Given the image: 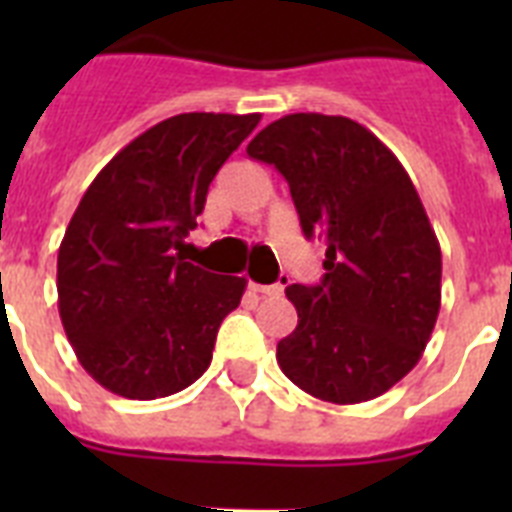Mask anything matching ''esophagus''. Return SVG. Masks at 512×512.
<instances>
[{
    "instance_id": "esophagus-1",
    "label": "esophagus",
    "mask_w": 512,
    "mask_h": 512,
    "mask_svg": "<svg viewBox=\"0 0 512 512\" xmlns=\"http://www.w3.org/2000/svg\"><path fill=\"white\" fill-rule=\"evenodd\" d=\"M249 289L257 292V295L265 297H279L284 292V284H257V281H249Z\"/></svg>"
}]
</instances>
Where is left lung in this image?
I'll return each mask as SVG.
<instances>
[{"label": "left lung", "mask_w": 512, "mask_h": 512, "mask_svg": "<svg viewBox=\"0 0 512 512\" xmlns=\"http://www.w3.org/2000/svg\"><path fill=\"white\" fill-rule=\"evenodd\" d=\"M287 177L308 239L327 244L324 279L292 284L297 327L281 372L329 404L372 401L422 358L441 308V247L396 154L348 116L289 114L247 146Z\"/></svg>", "instance_id": "8db88e82"}]
</instances>
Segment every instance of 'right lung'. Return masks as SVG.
Listing matches in <instances>:
<instances>
[{
	"label": "right lung",
	"mask_w": 512,
	"mask_h": 512,
	"mask_svg": "<svg viewBox=\"0 0 512 512\" xmlns=\"http://www.w3.org/2000/svg\"><path fill=\"white\" fill-rule=\"evenodd\" d=\"M257 124L260 114L170 116L84 191L58 249V311L84 372L116 396L154 401L207 372L247 279L201 271L175 249Z\"/></svg>",
	"instance_id": "right-lung-1"
}]
</instances>
